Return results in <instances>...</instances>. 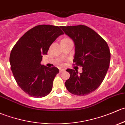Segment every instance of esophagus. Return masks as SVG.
Returning a JSON list of instances; mask_svg holds the SVG:
<instances>
[{
	"label": "esophagus",
	"instance_id": "obj_1",
	"mask_svg": "<svg viewBox=\"0 0 125 125\" xmlns=\"http://www.w3.org/2000/svg\"><path fill=\"white\" fill-rule=\"evenodd\" d=\"M65 71V69H62V68H60V69H59V73H63V71Z\"/></svg>",
	"mask_w": 125,
	"mask_h": 125
}]
</instances>
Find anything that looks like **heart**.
Wrapping results in <instances>:
<instances>
[{
  "label": "heart",
  "instance_id": "1",
  "mask_svg": "<svg viewBox=\"0 0 125 125\" xmlns=\"http://www.w3.org/2000/svg\"><path fill=\"white\" fill-rule=\"evenodd\" d=\"M66 39H68V38H66Z\"/></svg>",
  "mask_w": 125,
  "mask_h": 125
}]
</instances>
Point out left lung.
<instances>
[{"mask_svg": "<svg viewBox=\"0 0 125 125\" xmlns=\"http://www.w3.org/2000/svg\"><path fill=\"white\" fill-rule=\"evenodd\" d=\"M60 27L74 42L73 62L83 67V72L80 73L78 71L67 69L70 77L65 83V86L75 95L90 94L99 87L108 69L111 57L108 45L100 35L87 26Z\"/></svg>", "mask_w": 125, "mask_h": 125, "instance_id": "8db88e82", "label": "left lung"}]
</instances>
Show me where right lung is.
<instances>
[{
    "label": "right lung",
    "instance_id": "add662e5",
    "mask_svg": "<svg viewBox=\"0 0 125 125\" xmlns=\"http://www.w3.org/2000/svg\"><path fill=\"white\" fill-rule=\"evenodd\" d=\"M63 32L58 26L39 25L19 39L12 49L10 62L17 83L31 96L42 98L51 92L59 69L41 64L52 43Z\"/></svg>",
    "mask_w": 125,
    "mask_h": 125
}]
</instances>
